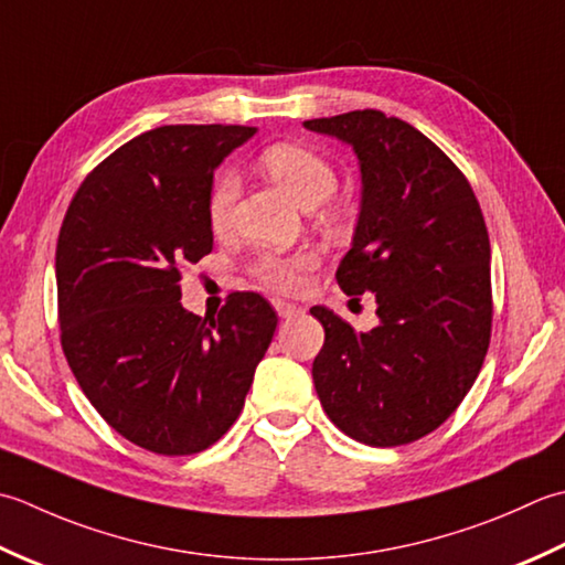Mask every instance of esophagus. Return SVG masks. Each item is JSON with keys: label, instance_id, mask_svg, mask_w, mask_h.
Returning <instances> with one entry per match:
<instances>
[{"label": "esophagus", "instance_id": "1", "mask_svg": "<svg viewBox=\"0 0 565 565\" xmlns=\"http://www.w3.org/2000/svg\"><path fill=\"white\" fill-rule=\"evenodd\" d=\"M275 312H278L282 319H290V317L302 312V307L290 305V302H282V299H275Z\"/></svg>", "mask_w": 565, "mask_h": 565}]
</instances>
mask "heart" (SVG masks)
I'll list each match as a JSON object with an SVG mask.
<instances>
[{
  "mask_svg": "<svg viewBox=\"0 0 565 565\" xmlns=\"http://www.w3.org/2000/svg\"><path fill=\"white\" fill-rule=\"evenodd\" d=\"M258 163L263 172L290 194L302 206L319 216H333L329 198L337 190V170L329 160L307 146L275 143L260 153ZM238 198V182L234 175L214 180L206 216L216 234L228 232L234 218V204ZM315 266L312 253H292V256H263L256 266L258 278L280 292H297L305 285V273Z\"/></svg>",
  "mask_w": 565,
  "mask_h": 565,
  "instance_id": "1",
  "label": "heart"
}]
</instances>
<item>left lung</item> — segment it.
Masks as SVG:
<instances>
[{
  "mask_svg": "<svg viewBox=\"0 0 565 565\" xmlns=\"http://www.w3.org/2000/svg\"><path fill=\"white\" fill-rule=\"evenodd\" d=\"M305 129L349 143L361 214L337 280L373 292L380 324L359 333L327 307L312 365L321 407L351 439L402 446L451 417L486 361L492 327L490 238L473 188L412 124L359 109Z\"/></svg>",
  "mask_w": 565,
  "mask_h": 565,
  "instance_id": "8db88e82",
  "label": "left lung"
}]
</instances>
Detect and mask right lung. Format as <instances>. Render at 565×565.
Segmentation results:
<instances>
[{"instance_id":"1","label":"right lung","mask_w":565,"mask_h":565,"mask_svg":"<svg viewBox=\"0 0 565 565\" xmlns=\"http://www.w3.org/2000/svg\"><path fill=\"white\" fill-rule=\"evenodd\" d=\"M253 126L175 124L89 172L55 248L63 353L102 419L160 456H190L238 419L278 315L234 292L212 319L180 305L182 266L212 250L214 168Z\"/></svg>"}]
</instances>
